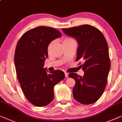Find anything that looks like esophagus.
I'll use <instances>...</instances> for the list:
<instances>
[{"label":"esophagus","instance_id":"34e87169","mask_svg":"<svg viewBox=\"0 0 122 122\" xmlns=\"http://www.w3.org/2000/svg\"><path fill=\"white\" fill-rule=\"evenodd\" d=\"M65 77H66V78L68 77V73L65 72Z\"/></svg>","mask_w":122,"mask_h":122}]
</instances>
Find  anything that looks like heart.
I'll return each instance as SVG.
<instances>
[{
	"label": "heart",
	"instance_id": "b5f03b06",
	"mask_svg": "<svg viewBox=\"0 0 122 122\" xmlns=\"http://www.w3.org/2000/svg\"><path fill=\"white\" fill-rule=\"evenodd\" d=\"M73 41H74V40H73L72 39L66 38L65 39H64V40L63 41V44H65V43H67V42ZM54 41H51L50 43L49 44V46H48V48H47V50L49 52H50V50L51 49V47H52V46L53 45V44H54Z\"/></svg>",
	"mask_w": 122,
	"mask_h": 122
}]
</instances>
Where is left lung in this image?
<instances>
[{"instance_id":"left-lung-1","label":"left lung","mask_w":122,"mask_h":122,"mask_svg":"<svg viewBox=\"0 0 122 122\" xmlns=\"http://www.w3.org/2000/svg\"><path fill=\"white\" fill-rule=\"evenodd\" d=\"M62 30L77 41L76 60L83 61V64L80 66L85 73L83 77L76 73L68 75L76 82L72 90L73 97L80 103H93L103 93L111 67L108 46L105 37L98 29L90 25Z\"/></svg>"}]
</instances>
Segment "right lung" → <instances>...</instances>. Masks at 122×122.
Masks as SVG:
<instances>
[{"instance_id":"1","label":"right lung","mask_w":122,"mask_h":122,"mask_svg":"<svg viewBox=\"0 0 122 122\" xmlns=\"http://www.w3.org/2000/svg\"><path fill=\"white\" fill-rule=\"evenodd\" d=\"M61 36V32L56 29L39 26L25 32L16 45L14 61L17 78L25 97L37 107L52 102L55 85L65 78L61 70L47 73L44 68L48 57V46Z\"/></svg>"}]
</instances>
